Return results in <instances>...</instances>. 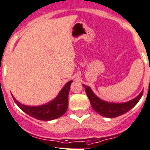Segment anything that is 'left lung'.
Here are the masks:
<instances>
[{
	"label": "left lung",
	"mask_w": 150,
	"mask_h": 150,
	"mask_svg": "<svg viewBox=\"0 0 150 150\" xmlns=\"http://www.w3.org/2000/svg\"><path fill=\"white\" fill-rule=\"evenodd\" d=\"M83 86L85 87L86 95L90 100L93 109L100 115L103 117H107V118H115L130 110L131 109L133 108L137 105V103L139 102V100L141 99L143 93V91H142L137 97H135L134 99L129 100L128 102L111 103L99 98L98 96L93 92V90L90 86H86L84 84H83Z\"/></svg>",
	"instance_id": "1"
}]
</instances>
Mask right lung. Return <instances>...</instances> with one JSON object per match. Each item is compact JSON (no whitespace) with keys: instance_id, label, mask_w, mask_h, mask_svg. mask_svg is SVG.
<instances>
[{"instance_id":"1","label":"right lung","mask_w":150,"mask_h":150,"mask_svg":"<svg viewBox=\"0 0 150 150\" xmlns=\"http://www.w3.org/2000/svg\"><path fill=\"white\" fill-rule=\"evenodd\" d=\"M73 80L67 83L58 95L50 102L38 106H29L19 103L12 95L16 104L27 114L40 120L50 121L57 119L66 112L68 107V94Z\"/></svg>"}]
</instances>
